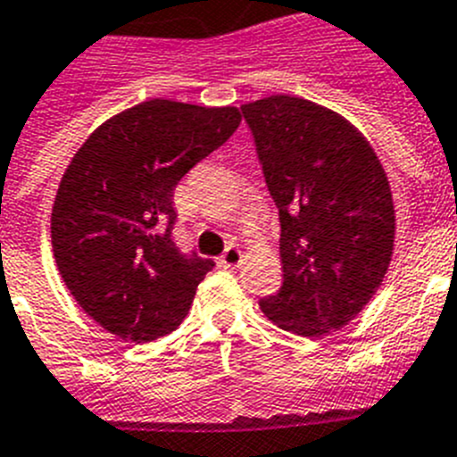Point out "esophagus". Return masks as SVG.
Here are the masks:
<instances>
[{"label":"esophagus","mask_w":457,"mask_h":457,"mask_svg":"<svg viewBox=\"0 0 457 457\" xmlns=\"http://www.w3.org/2000/svg\"><path fill=\"white\" fill-rule=\"evenodd\" d=\"M220 264H223V267H239L241 264V251L239 248H237V245H228V248H225V253L223 255H220Z\"/></svg>","instance_id":"obj_1"}]
</instances>
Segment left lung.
<instances>
[{"mask_svg": "<svg viewBox=\"0 0 457 457\" xmlns=\"http://www.w3.org/2000/svg\"><path fill=\"white\" fill-rule=\"evenodd\" d=\"M280 218L283 287L260 301L285 331L320 338L368 305L391 264L395 212L370 142L299 96L241 105Z\"/></svg>", "mask_w": 457, "mask_h": 457, "instance_id": "1", "label": "left lung"}]
</instances>
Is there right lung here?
<instances>
[{
    "mask_svg": "<svg viewBox=\"0 0 457 457\" xmlns=\"http://www.w3.org/2000/svg\"><path fill=\"white\" fill-rule=\"evenodd\" d=\"M239 108L152 98L114 114L78 149L53 206V251L82 311L130 343L184 322L213 260L172 241L174 188L239 129Z\"/></svg>",
    "mask_w": 457,
    "mask_h": 457,
    "instance_id": "obj_1",
    "label": "right lung"
}]
</instances>
